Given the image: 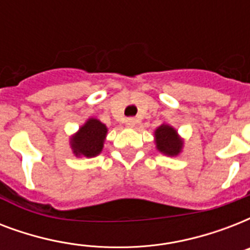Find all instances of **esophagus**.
Here are the masks:
<instances>
[{
    "mask_svg": "<svg viewBox=\"0 0 250 250\" xmlns=\"http://www.w3.org/2000/svg\"><path fill=\"white\" fill-rule=\"evenodd\" d=\"M135 125H136V119H135V118H127V119H125V125L129 127V128L135 127Z\"/></svg>",
    "mask_w": 250,
    "mask_h": 250,
    "instance_id": "1",
    "label": "esophagus"
}]
</instances>
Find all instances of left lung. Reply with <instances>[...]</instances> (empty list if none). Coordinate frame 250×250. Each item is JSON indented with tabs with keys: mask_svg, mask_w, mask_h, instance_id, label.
Returning <instances> with one entry per match:
<instances>
[{
	"mask_svg": "<svg viewBox=\"0 0 250 250\" xmlns=\"http://www.w3.org/2000/svg\"><path fill=\"white\" fill-rule=\"evenodd\" d=\"M157 149L166 156L175 157L182 152L183 140L179 137L174 127L168 125H161L154 132Z\"/></svg>",
	"mask_w": 250,
	"mask_h": 250,
	"instance_id": "8db88e82",
	"label": "left lung"
}]
</instances>
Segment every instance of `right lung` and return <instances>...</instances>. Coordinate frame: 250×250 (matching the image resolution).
Returning a JSON list of instances; mask_svg holds the SVG:
<instances>
[{"mask_svg": "<svg viewBox=\"0 0 250 250\" xmlns=\"http://www.w3.org/2000/svg\"><path fill=\"white\" fill-rule=\"evenodd\" d=\"M107 128L104 123L89 118L79 128V131L71 137L70 145L76 157H94L98 156L104 148Z\"/></svg>", "mask_w": 250, "mask_h": 250, "instance_id": "obj_1", "label": "right lung"}]
</instances>
